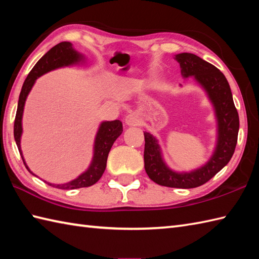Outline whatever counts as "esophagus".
I'll return each mask as SVG.
<instances>
[{
	"label": "esophagus",
	"mask_w": 259,
	"mask_h": 259,
	"mask_svg": "<svg viewBox=\"0 0 259 259\" xmlns=\"http://www.w3.org/2000/svg\"><path fill=\"white\" fill-rule=\"evenodd\" d=\"M140 123H141V119L139 117V115L135 113L128 114L125 118V124L127 126H136V125H140Z\"/></svg>",
	"instance_id": "34e87169"
}]
</instances>
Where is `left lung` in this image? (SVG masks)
<instances>
[{
	"label": "left lung",
	"mask_w": 259,
	"mask_h": 259,
	"mask_svg": "<svg viewBox=\"0 0 259 259\" xmlns=\"http://www.w3.org/2000/svg\"><path fill=\"white\" fill-rule=\"evenodd\" d=\"M184 79L193 77L214 110L216 119L215 147L209 158L192 170H175L165 162L162 147L153 134L144 132L145 170L158 185L174 188H194L203 185L225 167L237 144L239 117L231 88L225 75L208 62L192 53L176 54ZM182 86V85H181Z\"/></svg>",
	"instance_id": "8db88e82"
}]
</instances>
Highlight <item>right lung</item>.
Wrapping results in <instances>:
<instances>
[{
    "mask_svg": "<svg viewBox=\"0 0 259 259\" xmlns=\"http://www.w3.org/2000/svg\"><path fill=\"white\" fill-rule=\"evenodd\" d=\"M85 63V55L79 53L78 51L74 49L71 42H61L52 48L48 53H45L41 59H39V61L32 68V71L28 74L24 81V84L22 86L14 122V139L17 148H19V152L21 154V157L23 159V163H24L27 170L34 176L36 175L34 174L27 166L21 148V139L23 134L22 119L27 96L30 94L34 84H35L36 79L44 75V74L57 70V68L61 67L84 65ZM122 132L123 124L120 120H103L99 125V128H97L96 132L93 145V156H92V160L89 167L86 168L81 175H78L76 178H74V180L64 184H52L47 181L44 182L48 183L50 186H53L60 189H76L94 185L96 182H99L103 173H104V170L106 168L108 153H110L114 142L117 140V137L120 134H122Z\"/></svg>",
    "mask_w": 259,
    "mask_h": 259,
    "instance_id": "add662e5",
    "label": "right lung"
}]
</instances>
